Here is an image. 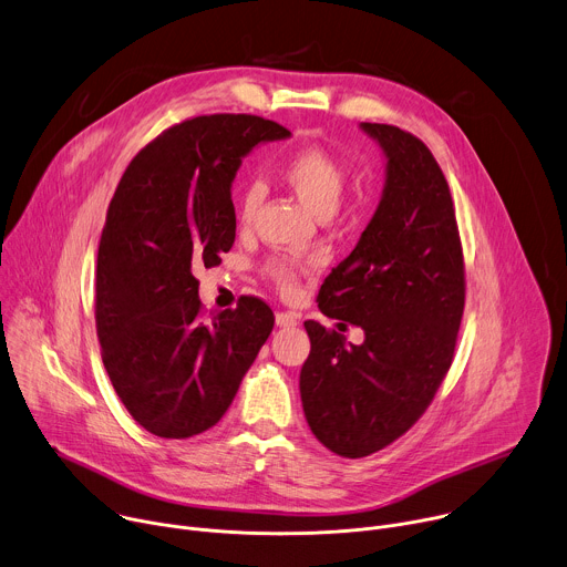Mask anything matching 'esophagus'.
I'll return each instance as SVG.
<instances>
[{
  "label": "esophagus",
  "mask_w": 567,
  "mask_h": 567,
  "mask_svg": "<svg viewBox=\"0 0 567 567\" xmlns=\"http://www.w3.org/2000/svg\"><path fill=\"white\" fill-rule=\"evenodd\" d=\"M276 322L280 328H296L298 326V313L293 311H278L276 313Z\"/></svg>",
  "instance_id": "obj_1"
}]
</instances>
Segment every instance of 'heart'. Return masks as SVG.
I'll use <instances>...</instances> for the list:
<instances>
[{"label": "heart", "mask_w": 567, "mask_h": 567, "mask_svg": "<svg viewBox=\"0 0 567 567\" xmlns=\"http://www.w3.org/2000/svg\"><path fill=\"white\" fill-rule=\"evenodd\" d=\"M278 177L285 188L291 190L316 217H332L350 186V168L346 161L320 145L298 147L287 154L278 168ZM262 197V184H251L245 190L239 202L241 224L249 226L256 219ZM265 274L280 291H293L302 276V265L285 258H271L265 265Z\"/></svg>", "instance_id": "heart-1"}]
</instances>
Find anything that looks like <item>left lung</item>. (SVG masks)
<instances>
[{
    "label": "left lung",
    "mask_w": 567,
    "mask_h": 567,
    "mask_svg": "<svg viewBox=\"0 0 567 567\" xmlns=\"http://www.w3.org/2000/svg\"><path fill=\"white\" fill-rule=\"evenodd\" d=\"M361 127L388 156L383 197L316 302L365 341L346 346L305 320L311 350L300 370L307 424L343 457L385 449L426 413L453 363L466 293L455 206L433 152L394 125Z\"/></svg>",
    "instance_id": "left-lung-1"
}]
</instances>
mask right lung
I'll use <instances>...</instances> for the list:
<instances>
[{
	"mask_svg": "<svg viewBox=\"0 0 567 567\" xmlns=\"http://www.w3.org/2000/svg\"><path fill=\"white\" fill-rule=\"evenodd\" d=\"M285 136L254 114L195 116L152 138L116 186L99 247L96 334L123 406L152 435L215 426L274 330L256 296L206 318L195 269L233 247L241 156Z\"/></svg>",
	"mask_w": 567,
	"mask_h": 567,
	"instance_id": "obj_1",
	"label": "right lung"
}]
</instances>
